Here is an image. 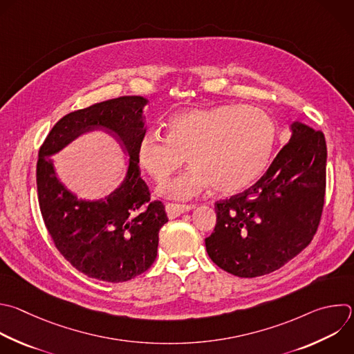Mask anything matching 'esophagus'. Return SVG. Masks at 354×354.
Returning <instances> with one entry per match:
<instances>
[{
  "mask_svg": "<svg viewBox=\"0 0 354 354\" xmlns=\"http://www.w3.org/2000/svg\"><path fill=\"white\" fill-rule=\"evenodd\" d=\"M192 208H194V205H192V204H174V203H167L165 204L167 214L171 219L182 215L183 212H187Z\"/></svg>",
  "mask_w": 354,
  "mask_h": 354,
  "instance_id": "34e87169",
  "label": "esophagus"
}]
</instances>
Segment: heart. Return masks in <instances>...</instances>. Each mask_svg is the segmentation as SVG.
I'll return each mask as SVG.
<instances>
[{
    "instance_id": "1",
    "label": "heart",
    "mask_w": 354,
    "mask_h": 354,
    "mask_svg": "<svg viewBox=\"0 0 354 354\" xmlns=\"http://www.w3.org/2000/svg\"><path fill=\"white\" fill-rule=\"evenodd\" d=\"M167 128V136L146 132L136 158L156 182L168 179L186 160L187 171L158 190L178 200L192 198L209 185L222 194L245 190L263 174L277 140L270 113L252 105L186 109L175 113Z\"/></svg>"
}]
</instances>
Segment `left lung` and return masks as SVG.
Listing matches in <instances>:
<instances>
[{"mask_svg": "<svg viewBox=\"0 0 354 354\" xmlns=\"http://www.w3.org/2000/svg\"><path fill=\"white\" fill-rule=\"evenodd\" d=\"M289 143L246 192L215 203L216 225L205 239L223 271L254 278L279 270L317 232L325 197L324 133L293 122Z\"/></svg>", "mask_w": 354, "mask_h": 354, "instance_id": "left-lung-1", "label": "left lung"}]
</instances>
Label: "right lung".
I'll list each match as a JSON object with an SVG mask.
<instances>
[{"label":"right lung","mask_w":354,"mask_h":354,"mask_svg":"<svg viewBox=\"0 0 354 354\" xmlns=\"http://www.w3.org/2000/svg\"><path fill=\"white\" fill-rule=\"evenodd\" d=\"M140 95H124L73 111L54 125L39 151L37 192L46 227L59 253L84 275L111 283L147 271L168 222L161 201H150L136 147L146 133ZM104 130L120 141L130 161L124 180L100 201L77 199L56 178L49 158L79 136Z\"/></svg>","instance_id":"1"}]
</instances>
